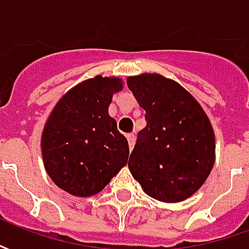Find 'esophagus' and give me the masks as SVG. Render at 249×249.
<instances>
[{"label": "esophagus", "instance_id": "obj_1", "mask_svg": "<svg viewBox=\"0 0 249 249\" xmlns=\"http://www.w3.org/2000/svg\"><path fill=\"white\" fill-rule=\"evenodd\" d=\"M126 137H127V141H129V148L130 151H131L133 147H134V141H136V139H134V134H127Z\"/></svg>", "mask_w": 249, "mask_h": 249}]
</instances>
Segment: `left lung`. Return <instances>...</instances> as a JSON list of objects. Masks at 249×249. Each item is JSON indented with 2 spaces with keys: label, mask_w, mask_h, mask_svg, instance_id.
Listing matches in <instances>:
<instances>
[{
  "label": "left lung",
  "mask_w": 249,
  "mask_h": 249,
  "mask_svg": "<svg viewBox=\"0 0 249 249\" xmlns=\"http://www.w3.org/2000/svg\"><path fill=\"white\" fill-rule=\"evenodd\" d=\"M145 110L129 169L149 196L175 204L196 193L215 163V133L198 101L158 73L127 79Z\"/></svg>",
  "instance_id": "8db88e82"
}]
</instances>
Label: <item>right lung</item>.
Instances as JSON below:
<instances>
[{
  "label": "right lung",
  "mask_w": 249,
  "mask_h": 249,
  "mask_svg": "<svg viewBox=\"0 0 249 249\" xmlns=\"http://www.w3.org/2000/svg\"><path fill=\"white\" fill-rule=\"evenodd\" d=\"M123 89L118 77L84 80L53 107L41 134L44 167L53 183L76 196H91L129 159V144L108 113Z\"/></svg>",
  "instance_id": "1"
}]
</instances>
